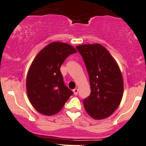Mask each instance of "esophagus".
<instances>
[{
  "instance_id": "esophagus-1",
  "label": "esophagus",
  "mask_w": 146,
  "mask_h": 146,
  "mask_svg": "<svg viewBox=\"0 0 146 146\" xmlns=\"http://www.w3.org/2000/svg\"><path fill=\"white\" fill-rule=\"evenodd\" d=\"M73 92H74V94H75V95H77L78 93V88H74V89L73 90Z\"/></svg>"
}]
</instances>
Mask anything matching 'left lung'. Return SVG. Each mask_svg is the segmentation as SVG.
<instances>
[{
  "label": "left lung",
  "mask_w": 146,
  "mask_h": 146,
  "mask_svg": "<svg viewBox=\"0 0 146 146\" xmlns=\"http://www.w3.org/2000/svg\"><path fill=\"white\" fill-rule=\"evenodd\" d=\"M89 75L90 94L84 99L85 110L92 118L103 119L114 113L121 101L123 80L117 62L101 44L78 45Z\"/></svg>",
  "instance_id": "1"
}]
</instances>
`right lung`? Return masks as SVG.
Listing matches in <instances>:
<instances>
[{
    "label": "right lung",
    "instance_id": "1",
    "mask_svg": "<svg viewBox=\"0 0 146 146\" xmlns=\"http://www.w3.org/2000/svg\"><path fill=\"white\" fill-rule=\"evenodd\" d=\"M76 52L70 45L53 42L33 60L27 73V92L31 105L41 114L58 113L73 94L64 84L60 67L67 57Z\"/></svg>",
    "mask_w": 146,
    "mask_h": 146
}]
</instances>
